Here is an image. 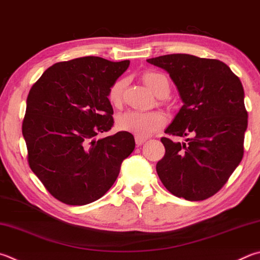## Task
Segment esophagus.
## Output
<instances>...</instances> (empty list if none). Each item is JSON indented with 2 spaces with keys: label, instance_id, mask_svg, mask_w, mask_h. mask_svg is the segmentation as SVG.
<instances>
[{
  "label": "esophagus",
  "instance_id": "obj_1",
  "mask_svg": "<svg viewBox=\"0 0 260 260\" xmlns=\"http://www.w3.org/2000/svg\"><path fill=\"white\" fill-rule=\"evenodd\" d=\"M146 141L145 138H140V136H135V143L138 145H142Z\"/></svg>",
  "mask_w": 260,
  "mask_h": 260
}]
</instances>
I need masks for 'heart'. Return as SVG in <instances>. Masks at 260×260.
I'll return each instance as SVG.
<instances>
[{"instance_id":"b5f03b06","label":"heart","mask_w":260,"mask_h":260,"mask_svg":"<svg viewBox=\"0 0 260 260\" xmlns=\"http://www.w3.org/2000/svg\"><path fill=\"white\" fill-rule=\"evenodd\" d=\"M143 82L157 96L164 98L169 93L168 79L162 74L155 72L145 73ZM125 84V79H118L110 86L108 99L112 106L119 107L121 105ZM116 124L119 131L128 132L140 138H146L166 124V117L159 111H127L118 116Z\"/></svg>"}]
</instances>
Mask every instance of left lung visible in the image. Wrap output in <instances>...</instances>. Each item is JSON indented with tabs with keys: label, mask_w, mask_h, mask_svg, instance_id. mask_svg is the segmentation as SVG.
I'll return each mask as SVG.
<instances>
[{
	"label": "left lung",
	"mask_w": 260,
	"mask_h": 260,
	"mask_svg": "<svg viewBox=\"0 0 260 260\" xmlns=\"http://www.w3.org/2000/svg\"><path fill=\"white\" fill-rule=\"evenodd\" d=\"M146 61L166 70L183 101L165 133L187 136L184 143L161 138L166 152L155 166L160 181L178 198L208 199L243 157L248 112L241 81L216 59L177 53Z\"/></svg>",
	"instance_id": "8db88e82"
}]
</instances>
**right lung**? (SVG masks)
I'll return each mask as SVG.
<instances>
[{"label": "right lung", "instance_id": "right-lung-1", "mask_svg": "<svg viewBox=\"0 0 260 260\" xmlns=\"http://www.w3.org/2000/svg\"><path fill=\"white\" fill-rule=\"evenodd\" d=\"M129 60L83 56L54 63L32 85L22 135L28 164L55 199L83 206L100 199L133 152L128 132L96 140L114 126L108 92Z\"/></svg>", "mask_w": 260, "mask_h": 260}]
</instances>
